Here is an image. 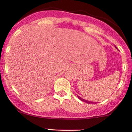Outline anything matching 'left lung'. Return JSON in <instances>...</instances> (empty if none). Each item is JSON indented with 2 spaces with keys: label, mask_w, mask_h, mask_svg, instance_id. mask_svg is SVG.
I'll list each match as a JSON object with an SVG mask.
<instances>
[{
  "label": "left lung",
  "mask_w": 132,
  "mask_h": 132,
  "mask_svg": "<svg viewBox=\"0 0 132 132\" xmlns=\"http://www.w3.org/2000/svg\"><path fill=\"white\" fill-rule=\"evenodd\" d=\"M78 96V95H77ZM78 99H80V100H81V101H83V102H87V103H94V102H90V101H87V100H85V99H82V98L81 97H79V96H78Z\"/></svg>",
  "instance_id": "obj_1"
}]
</instances>
